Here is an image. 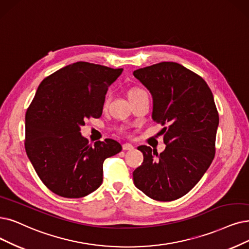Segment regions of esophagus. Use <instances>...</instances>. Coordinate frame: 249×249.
Returning a JSON list of instances; mask_svg holds the SVG:
<instances>
[{
    "instance_id": "34e87169",
    "label": "esophagus",
    "mask_w": 249,
    "mask_h": 249,
    "mask_svg": "<svg viewBox=\"0 0 249 249\" xmlns=\"http://www.w3.org/2000/svg\"><path fill=\"white\" fill-rule=\"evenodd\" d=\"M123 149H124V150H133L134 146L132 144H130V143H124L123 145Z\"/></svg>"
}]
</instances>
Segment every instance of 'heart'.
Returning <instances> with one entry per match:
<instances>
[{
  "instance_id": "b5f03b06",
  "label": "heart",
  "mask_w": 249,
  "mask_h": 249,
  "mask_svg": "<svg viewBox=\"0 0 249 249\" xmlns=\"http://www.w3.org/2000/svg\"><path fill=\"white\" fill-rule=\"evenodd\" d=\"M141 95H148L147 92L144 90V89L142 88H134L133 90H131L130 92V98L131 97H135V96H141ZM110 99H111V93L108 92L104 98V102H103V105L106 107L109 102H110ZM119 131L121 132H125V127L122 126L121 128H119Z\"/></svg>"
}]
</instances>
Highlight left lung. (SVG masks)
Returning a JSON list of instances; mask_svg holds the SVG:
<instances>
[{"label": "left lung", "mask_w": 249, "mask_h": 249, "mask_svg": "<svg viewBox=\"0 0 249 249\" xmlns=\"http://www.w3.org/2000/svg\"><path fill=\"white\" fill-rule=\"evenodd\" d=\"M134 75L153 97L152 118L162 128L164 151L139 146L142 165L134 184L157 201H173L199 182L215 154L218 113L204 79L176 62L137 69Z\"/></svg>", "instance_id": "obj_1"}]
</instances>
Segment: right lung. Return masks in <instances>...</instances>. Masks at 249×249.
<instances>
[{"instance_id":"obj_1","label":"right lung","mask_w":249,"mask_h":249,"mask_svg":"<svg viewBox=\"0 0 249 249\" xmlns=\"http://www.w3.org/2000/svg\"><path fill=\"white\" fill-rule=\"evenodd\" d=\"M123 68L79 61L39 84L25 113V151L53 193L81 198L100 187L103 162L122 151L112 139L89 143L81 135L88 118L100 117L108 87Z\"/></svg>"}]
</instances>
